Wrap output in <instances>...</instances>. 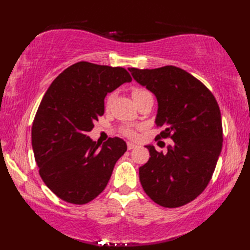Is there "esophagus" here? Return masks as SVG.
<instances>
[{"label": "esophagus", "mask_w": 250, "mask_h": 250, "mask_svg": "<svg viewBox=\"0 0 250 250\" xmlns=\"http://www.w3.org/2000/svg\"><path fill=\"white\" fill-rule=\"evenodd\" d=\"M126 146H128V150L133 149V148H135V147H136V145L132 144V143H128V144H126Z\"/></svg>", "instance_id": "esophagus-1"}]
</instances>
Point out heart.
<instances>
[{"instance_id": "obj_1", "label": "heart", "mask_w": 250, "mask_h": 250, "mask_svg": "<svg viewBox=\"0 0 250 250\" xmlns=\"http://www.w3.org/2000/svg\"><path fill=\"white\" fill-rule=\"evenodd\" d=\"M149 91L148 90H145V89H141V88H135L133 89V91H132V97H133V99H137L139 97H141V95L145 94V93H148ZM114 97L115 94L114 93H109L107 97H106V100H105V107H109L111 102H113L114 100ZM119 132L120 133L124 135V136H126L129 137V139H134L135 137V131L130 128V126H121V128L119 129Z\"/></svg>"}]
</instances>
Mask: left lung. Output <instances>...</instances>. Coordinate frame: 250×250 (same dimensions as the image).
Masks as SVG:
<instances>
[{"mask_svg": "<svg viewBox=\"0 0 250 250\" xmlns=\"http://www.w3.org/2000/svg\"><path fill=\"white\" fill-rule=\"evenodd\" d=\"M137 83L156 94V140L172 139L167 151L146 146L150 158L140 167V180L155 203L168 208L193 201L207 187L222 148L218 103L203 83L182 68L129 67Z\"/></svg>", "mask_w": 250, "mask_h": 250, "instance_id": "1", "label": "left lung"}]
</instances>
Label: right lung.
<instances>
[{
    "instance_id": "1",
    "label": "right lung",
    "mask_w": 250,
    "mask_h": 250,
    "mask_svg": "<svg viewBox=\"0 0 250 250\" xmlns=\"http://www.w3.org/2000/svg\"><path fill=\"white\" fill-rule=\"evenodd\" d=\"M132 77L124 67L77 62L47 90L32 125V147L45 185L58 198L83 205L102 192L126 151L119 137L101 147L88 132L104 115V99Z\"/></svg>"
}]
</instances>
